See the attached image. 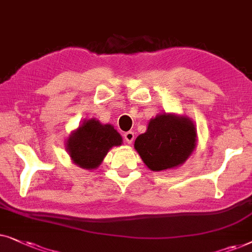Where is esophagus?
Instances as JSON below:
<instances>
[{
    "label": "esophagus",
    "mask_w": 252,
    "mask_h": 252,
    "mask_svg": "<svg viewBox=\"0 0 252 252\" xmlns=\"http://www.w3.org/2000/svg\"><path fill=\"white\" fill-rule=\"evenodd\" d=\"M124 139H126V143L131 144L133 142V139H135V133H133L132 131H128L124 133Z\"/></svg>",
    "instance_id": "34e87169"
}]
</instances>
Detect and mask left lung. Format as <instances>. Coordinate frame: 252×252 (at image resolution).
Segmentation results:
<instances>
[{
  "instance_id": "left-lung-1",
  "label": "left lung",
  "mask_w": 252,
  "mask_h": 252,
  "mask_svg": "<svg viewBox=\"0 0 252 252\" xmlns=\"http://www.w3.org/2000/svg\"><path fill=\"white\" fill-rule=\"evenodd\" d=\"M196 146V128L187 117L161 114L150 121L145 133L135 140V149L153 172L177 167Z\"/></svg>"
}]
</instances>
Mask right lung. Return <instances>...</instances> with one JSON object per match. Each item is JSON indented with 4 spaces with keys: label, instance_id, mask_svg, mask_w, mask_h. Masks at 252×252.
I'll list each match as a JSON object with an SVG mask.
<instances>
[{
    "label": "right lung",
    "instance_id": "1",
    "mask_svg": "<svg viewBox=\"0 0 252 252\" xmlns=\"http://www.w3.org/2000/svg\"><path fill=\"white\" fill-rule=\"evenodd\" d=\"M122 144V137L110 124L102 126L99 121L84 122L70 136L66 150L76 165L85 169L98 167L113 146Z\"/></svg>",
    "mask_w": 252,
    "mask_h": 252
}]
</instances>
